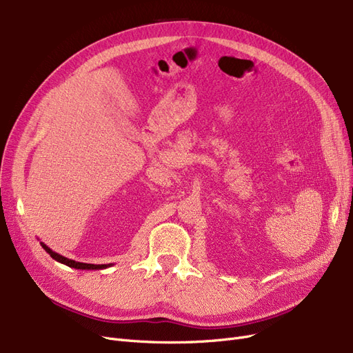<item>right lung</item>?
<instances>
[{
  "mask_svg": "<svg viewBox=\"0 0 353 353\" xmlns=\"http://www.w3.org/2000/svg\"><path fill=\"white\" fill-rule=\"evenodd\" d=\"M40 245H41L43 250H44L46 252H48L53 259H56L57 263L65 264V265H68V267H70V268H76V270H103V268H108V267L112 265V264H86V263L73 261V259H69V258H66V256H63V255H60V254L52 251L44 242H40Z\"/></svg>",
  "mask_w": 353,
  "mask_h": 353,
  "instance_id": "add662e5",
  "label": "right lung"
}]
</instances>
